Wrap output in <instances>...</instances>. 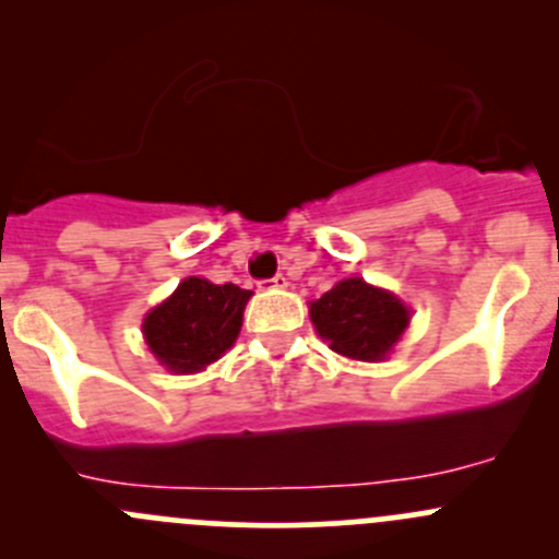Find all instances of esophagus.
I'll return each instance as SVG.
<instances>
[{"instance_id": "obj_1", "label": "esophagus", "mask_w": 559, "mask_h": 559, "mask_svg": "<svg viewBox=\"0 0 559 559\" xmlns=\"http://www.w3.org/2000/svg\"><path fill=\"white\" fill-rule=\"evenodd\" d=\"M286 284H289V281H286L284 275H273V278L259 281V289H284Z\"/></svg>"}]
</instances>
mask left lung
<instances>
[{"label":"left lung","instance_id":"1","mask_svg":"<svg viewBox=\"0 0 559 559\" xmlns=\"http://www.w3.org/2000/svg\"><path fill=\"white\" fill-rule=\"evenodd\" d=\"M311 319L332 352L379 362L408 326V308L384 289L346 278L311 302Z\"/></svg>","mask_w":559,"mask_h":559}]
</instances>
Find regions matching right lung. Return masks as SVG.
<instances>
[{"label":"right lung","instance_id":"add662e5","mask_svg":"<svg viewBox=\"0 0 559 559\" xmlns=\"http://www.w3.org/2000/svg\"><path fill=\"white\" fill-rule=\"evenodd\" d=\"M251 292L235 284L186 278L170 300L145 316V341L173 373H197L235 343Z\"/></svg>","mask_w":559,"mask_h":559}]
</instances>
